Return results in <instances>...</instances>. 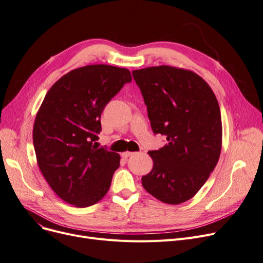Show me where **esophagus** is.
<instances>
[{
  "label": "esophagus",
  "mask_w": 263,
  "mask_h": 263,
  "mask_svg": "<svg viewBox=\"0 0 263 263\" xmlns=\"http://www.w3.org/2000/svg\"><path fill=\"white\" fill-rule=\"evenodd\" d=\"M132 155H134V153H130V151H126V153H123V154L121 155V157H122L123 159H127V158L131 157Z\"/></svg>",
  "instance_id": "obj_1"
}]
</instances>
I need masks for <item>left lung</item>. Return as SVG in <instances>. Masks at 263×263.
Masks as SVG:
<instances>
[{
    "label": "left lung",
    "mask_w": 263,
    "mask_h": 263,
    "mask_svg": "<svg viewBox=\"0 0 263 263\" xmlns=\"http://www.w3.org/2000/svg\"><path fill=\"white\" fill-rule=\"evenodd\" d=\"M155 134L166 145L149 151L154 168L142 178L149 194L170 204L194 196L216 166L222 117L216 97L198 74L171 66L133 70Z\"/></svg>",
    "instance_id": "1"
}]
</instances>
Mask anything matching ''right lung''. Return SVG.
Masks as SVG:
<instances>
[{
	"label": "right lung",
	"mask_w": 263,
	"mask_h": 263,
	"mask_svg": "<svg viewBox=\"0 0 263 263\" xmlns=\"http://www.w3.org/2000/svg\"><path fill=\"white\" fill-rule=\"evenodd\" d=\"M131 81L124 68L81 67L55 82L41 103L33 129L37 163L51 189L69 204L85 208L107 193L120 157L95 144L102 110Z\"/></svg>",
	"instance_id": "1"
}]
</instances>
